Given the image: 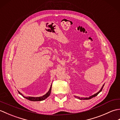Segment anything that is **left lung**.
<instances>
[{"label": "left lung", "mask_w": 120, "mask_h": 120, "mask_svg": "<svg viewBox=\"0 0 120 120\" xmlns=\"http://www.w3.org/2000/svg\"><path fill=\"white\" fill-rule=\"evenodd\" d=\"M104 84L103 85L102 87H101V90H99L98 93L94 94V95H92V96H89V98H80V97L76 96H75V97L76 98H78V99H80V100H81V99H85V100H87V99H91V98H94V97H95V96L98 95V94L99 93H100L101 91H102V89H103V87H104Z\"/></svg>", "instance_id": "obj_1"}]
</instances>
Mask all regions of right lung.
<instances>
[{
  "label": "right lung",
  "mask_w": 120,
  "mask_h": 120,
  "mask_svg": "<svg viewBox=\"0 0 120 120\" xmlns=\"http://www.w3.org/2000/svg\"><path fill=\"white\" fill-rule=\"evenodd\" d=\"M52 85H51L50 87L49 91H48L46 93L45 95H43L42 96H40V97H31V96H25L24 95H23V94H22L19 91H18V92L19 93V94H21L22 96L24 97V98H26L27 99H28L29 101H43L46 98H47L48 96L50 95V93H51V90H52Z\"/></svg>",
  "instance_id": "right-lung-1"
}]
</instances>
